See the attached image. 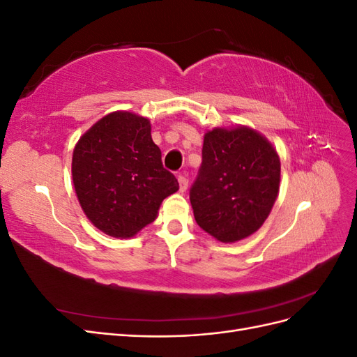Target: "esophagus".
I'll list each match as a JSON object with an SVG mask.
<instances>
[{
	"instance_id": "obj_1",
	"label": "esophagus",
	"mask_w": 357,
	"mask_h": 357,
	"mask_svg": "<svg viewBox=\"0 0 357 357\" xmlns=\"http://www.w3.org/2000/svg\"><path fill=\"white\" fill-rule=\"evenodd\" d=\"M178 188H180V192H186L188 189V185H189V180L185 177V176H178Z\"/></svg>"
}]
</instances>
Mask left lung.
I'll return each mask as SVG.
<instances>
[{"label": "left lung", "instance_id": "8db88e82", "mask_svg": "<svg viewBox=\"0 0 357 357\" xmlns=\"http://www.w3.org/2000/svg\"><path fill=\"white\" fill-rule=\"evenodd\" d=\"M280 171L277 150L256 129L236 125L205 132L202 164L190 189L199 228L220 243L255 234L278 197Z\"/></svg>", "mask_w": 357, "mask_h": 357}]
</instances>
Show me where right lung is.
Here are the masks:
<instances>
[{
	"mask_svg": "<svg viewBox=\"0 0 357 357\" xmlns=\"http://www.w3.org/2000/svg\"><path fill=\"white\" fill-rule=\"evenodd\" d=\"M71 174L86 218L114 238L152 223L162 201L178 190L162 165L149 119L123 110L104 116L79 138Z\"/></svg>",
	"mask_w": 357,
	"mask_h": 357,
	"instance_id": "1",
	"label": "right lung"
}]
</instances>
